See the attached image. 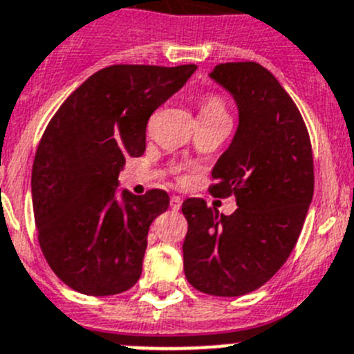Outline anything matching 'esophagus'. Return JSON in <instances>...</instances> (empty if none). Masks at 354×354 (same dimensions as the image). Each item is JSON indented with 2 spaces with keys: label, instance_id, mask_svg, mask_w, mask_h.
Segmentation results:
<instances>
[{
  "label": "esophagus",
  "instance_id": "obj_1",
  "mask_svg": "<svg viewBox=\"0 0 354 354\" xmlns=\"http://www.w3.org/2000/svg\"><path fill=\"white\" fill-rule=\"evenodd\" d=\"M183 207V198L180 196H171L170 198V209L171 210H179Z\"/></svg>",
  "mask_w": 354,
  "mask_h": 354
}]
</instances>
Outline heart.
I'll return each instance as SVG.
<instances>
[{
  "label": "heart",
  "mask_w": 354,
  "mask_h": 354,
  "mask_svg": "<svg viewBox=\"0 0 354 354\" xmlns=\"http://www.w3.org/2000/svg\"><path fill=\"white\" fill-rule=\"evenodd\" d=\"M200 119L212 121V119H226L230 121L228 106L223 96L219 95H207L200 103Z\"/></svg>",
  "instance_id": "heart-1"
}]
</instances>
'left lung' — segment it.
Segmentation results:
<instances>
[{"mask_svg": "<svg viewBox=\"0 0 354 354\" xmlns=\"http://www.w3.org/2000/svg\"><path fill=\"white\" fill-rule=\"evenodd\" d=\"M210 79L239 109L232 144L212 168L210 193L235 196L232 216L187 198L184 274L198 291L241 297L263 286L293 251L314 193L306 122L279 80L261 64H217Z\"/></svg>", "mask_w": 354, "mask_h": 354, "instance_id": "1", "label": "left lung"}]
</instances>
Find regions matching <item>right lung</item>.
Returning <instances> with one entry per match:
<instances>
[{
  "label": "right lung",
  "instance_id": "add662e5",
  "mask_svg": "<svg viewBox=\"0 0 354 354\" xmlns=\"http://www.w3.org/2000/svg\"><path fill=\"white\" fill-rule=\"evenodd\" d=\"M194 64H113L91 75L45 128L31 174L38 242L48 267L71 290L110 297L142 274L149 226L168 209L167 191L122 189L126 158L145 151L158 106L194 73Z\"/></svg>",
  "mask_w": 354,
  "mask_h": 354
}]
</instances>
